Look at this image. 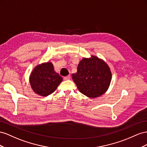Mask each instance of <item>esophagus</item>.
I'll return each mask as SVG.
<instances>
[{"instance_id": "esophagus-1", "label": "esophagus", "mask_w": 147, "mask_h": 147, "mask_svg": "<svg viewBox=\"0 0 147 147\" xmlns=\"http://www.w3.org/2000/svg\"><path fill=\"white\" fill-rule=\"evenodd\" d=\"M63 79H64V80H65V81L66 80H69V79H71V76H70V75H68V76L64 77Z\"/></svg>"}]
</instances>
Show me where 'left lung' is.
Listing matches in <instances>:
<instances>
[{"label":"left lung","mask_w":147,"mask_h":147,"mask_svg":"<svg viewBox=\"0 0 147 147\" xmlns=\"http://www.w3.org/2000/svg\"><path fill=\"white\" fill-rule=\"evenodd\" d=\"M111 77V71L107 63L94 55L83 58L79 63L77 73L72 74L79 92L89 98H97L105 93Z\"/></svg>","instance_id":"8db88e82"}]
</instances>
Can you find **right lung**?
Wrapping results in <instances>:
<instances>
[{
  "instance_id": "right-lung-1",
  "label": "right lung",
  "mask_w": 147,
  "mask_h": 147,
  "mask_svg": "<svg viewBox=\"0 0 147 147\" xmlns=\"http://www.w3.org/2000/svg\"><path fill=\"white\" fill-rule=\"evenodd\" d=\"M62 81V77L54 71L53 64L49 61L36 66L29 78L32 90L42 97L53 93Z\"/></svg>"
}]
</instances>
